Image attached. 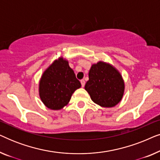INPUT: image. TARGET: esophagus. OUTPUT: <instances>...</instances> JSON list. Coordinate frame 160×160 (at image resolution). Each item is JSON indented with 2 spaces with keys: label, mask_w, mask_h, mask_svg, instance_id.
Returning a JSON list of instances; mask_svg holds the SVG:
<instances>
[{
  "label": "esophagus",
  "mask_w": 160,
  "mask_h": 160,
  "mask_svg": "<svg viewBox=\"0 0 160 160\" xmlns=\"http://www.w3.org/2000/svg\"><path fill=\"white\" fill-rule=\"evenodd\" d=\"M81 84H82V87H84V85H85V81L84 79L81 80Z\"/></svg>",
  "instance_id": "34e87169"
}]
</instances>
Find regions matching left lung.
<instances>
[{
    "label": "left lung",
    "instance_id": "8db88e82",
    "mask_svg": "<svg viewBox=\"0 0 160 160\" xmlns=\"http://www.w3.org/2000/svg\"><path fill=\"white\" fill-rule=\"evenodd\" d=\"M95 103L111 108L121 101L124 92V82L119 71L109 63L99 61L92 65L89 81L84 87Z\"/></svg>",
    "mask_w": 160,
    "mask_h": 160
}]
</instances>
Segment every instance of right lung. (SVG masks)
Here are the masks:
<instances>
[{"instance_id":"1","label":"right lung","mask_w":160,"mask_h":160,"mask_svg":"<svg viewBox=\"0 0 160 160\" xmlns=\"http://www.w3.org/2000/svg\"><path fill=\"white\" fill-rule=\"evenodd\" d=\"M82 84L76 78L68 61L60 57L43 72L39 82V96L43 103L52 110L67 106L73 93Z\"/></svg>"}]
</instances>
